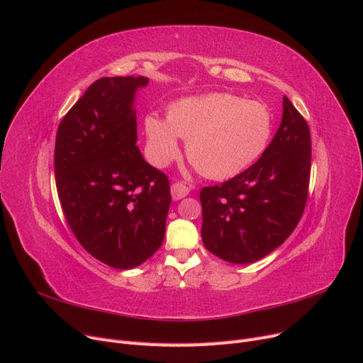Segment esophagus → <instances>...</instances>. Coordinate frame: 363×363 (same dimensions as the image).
I'll use <instances>...</instances> for the list:
<instances>
[{
    "label": "esophagus",
    "mask_w": 363,
    "mask_h": 363,
    "mask_svg": "<svg viewBox=\"0 0 363 363\" xmlns=\"http://www.w3.org/2000/svg\"><path fill=\"white\" fill-rule=\"evenodd\" d=\"M171 195H172V200L179 201L184 196L189 195V188L183 183H172L171 184Z\"/></svg>",
    "instance_id": "1"
}]
</instances>
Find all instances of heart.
<instances>
[{
	"label": "heart",
	"mask_w": 363,
	"mask_h": 363,
	"mask_svg": "<svg viewBox=\"0 0 363 363\" xmlns=\"http://www.w3.org/2000/svg\"><path fill=\"white\" fill-rule=\"evenodd\" d=\"M147 152L167 167L180 152L179 138L188 139L186 155L213 180L232 179L256 163L272 135V115L259 101L216 92L182 98L168 108V119L151 113L144 121Z\"/></svg>",
	"instance_id": "heart-1"
}]
</instances>
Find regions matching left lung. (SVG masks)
I'll return each instance as SVG.
<instances>
[{
    "label": "left lung",
    "instance_id": "left-lung-1",
    "mask_svg": "<svg viewBox=\"0 0 363 363\" xmlns=\"http://www.w3.org/2000/svg\"><path fill=\"white\" fill-rule=\"evenodd\" d=\"M311 130L283 96V118L262 157L200 192L204 247L230 263H252L280 247L298 225L311 180Z\"/></svg>",
    "mask_w": 363,
    "mask_h": 363
}]
</instances>
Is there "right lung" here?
I'll use <instances>...</instances> for the list:
<instances>
[{
	"label": "right lung",
	"instance_id": "1",
	"mask_svg": "<svg viewBox=\"0 0 363 363\" xmlns=\"http://www.w3.org/2000/svg\"><path fill=\"white\" fill-rule=\"evenodd\" d=\"M147 77H103L57 128L54 174L65 219L106 265L131 269L163 242L169 180L136 147L133 100Z\"/></svg>",
	"mask_w": 363,
	"mask_h": 363
}]
</instances>
